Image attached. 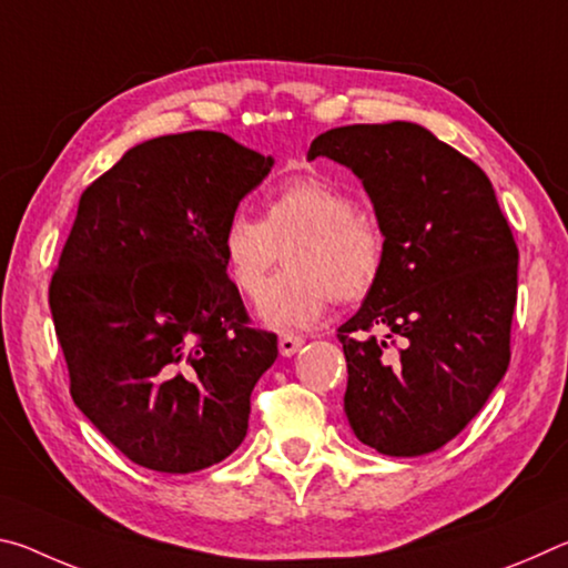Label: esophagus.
I'll use <instances>...</instances> for the list:
<instances>
[{"mask_svg":"<svg viewBox=\"0 0 568 568\" xmlns=\"http://www.w3.org/2000/svg\"><path fill=\"white\" fill-rule=\"evenodd\" d=\"M303 338L301 335H293V333H283L281 338H277V348H281V355H285V358H291V355H295L297 351L303 348Z\"/></svg>","mask_w":568,"mask_h":568,"instance_id":"1","label":"esophagus"}]
</instances>
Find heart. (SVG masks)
Returning a JSON list of instances; mask_svg holds the SVG:
<instances>
[{
	"instance_id": "b5f03b06",
	"label": "heart",
	"mask_w": 568,
	"mask_h": 568,
	"mask_svg": "<svg viewBox=\"0 0 568 568\" xmlns=\"http://www.w3.org/2000/svg\"><path fill=\"white\" fill-rule=\"evenodd\" d=\"M283 244L288 246V271L268 284L257 305L273 328L311 325L333 297L338 303L363 301L386 257V237L376 220L355 210L348 192L313 175L281 182L265 200V220L245 213L227 220L220 257L240 295H261Z\"/></svg>"
}]
</instances>
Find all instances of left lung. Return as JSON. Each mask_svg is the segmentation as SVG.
<instances>
[{
  "instance_id": "8db88e82",
  "label": "left lung",
  "mask_w": 568,
  "mask_h": 568,
  "mask_svg": "<svg viewBox=\"0 0 568 568\" xmlns=\"http://www.w3.org/2000/svg\"><path fill=\"white\" fill-rule=\"evenodd\" d=\"M315 158L353 170L386 237L376 285L338 328L345 416L378 454H430L484 408L511 361V227L486 172L416 122L328 130L307 150Z\"/></svg>"
}]
</instances>
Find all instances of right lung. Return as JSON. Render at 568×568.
<instances>
[{"label":"right lung","instance_id":"right-lung-1","mask_svg":"<svg viewBox=\"0 0 568 568\" xmlns=\"http://www.w3.org/2000/svg\"><path fill=\"white\" fill-rule=\"evenodd\" d=\"M273 162L223 132L165 134L82 192L52 321L74 406L132 464L192 474L243 444L277 335L247 325L220 235Z\"/></svg>","mask_w":568,"mask_h":568}]
</instances>
